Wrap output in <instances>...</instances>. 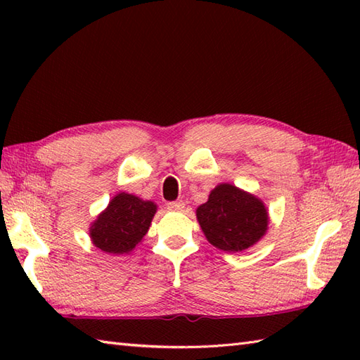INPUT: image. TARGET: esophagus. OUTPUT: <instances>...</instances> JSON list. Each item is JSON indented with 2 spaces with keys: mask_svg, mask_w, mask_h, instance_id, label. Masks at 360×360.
<instances>
[{
  "mask_svg": "<svg viewBox=\"0 0 360 360\" xmlns=\"http://www.w3.org/2000/svg\"><path fill=\"white\" fill-rule=\"evenodd\" d=\"M168 210H172V212H181L182 209L186 207V204L182 202V201H173V202H168Z\"/></svg>",
  "mask_w": 360,
  "mask_h": 360,
  "instance_id": "1",
  "label": "esophagus"
}]
</instances>
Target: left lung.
Masks as SVG:
<instances>
[{"mask_svg":"<svg viewBox=\"0 0 360 360\" xmlns=\"http://www.w3.org/2000/svg\"><path fill=\"white\" fill-rule=\"evenodd\" d=\"M205 238L224 252H243L263 238L269 226L264 202L236 186L218 184L196 209Z\"/></svg>","mask_w":360,"mask_h":360,"instance_id":"obj_1","label":"left lung"}]
</instances>
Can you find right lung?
<instances>
[{
	"label": "right lung",
	"mask_w": 360,
	"mask_h": 360,
	"mask_svg": "<svg viewBox=\"0 0 360 360\" xmlns=\"http://www.w3.org/2000/svg\"><path fill=\"white\" fill-rule=\"evenodd\" d=\"M158 205L120 192L89 226V238L97 249L111 255L129 254L148 232Z\"/></svg>",
	"instance_id": "1"
}]
</instances>
